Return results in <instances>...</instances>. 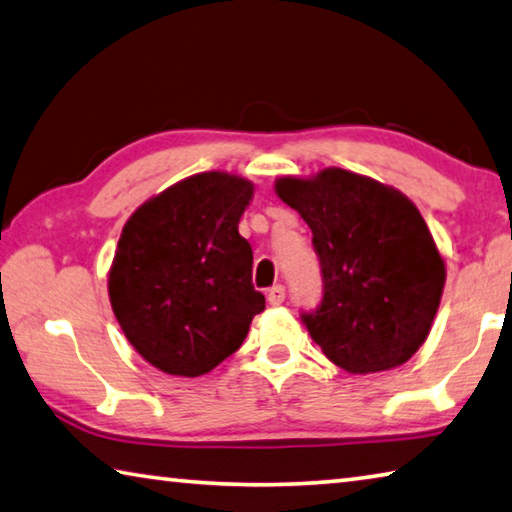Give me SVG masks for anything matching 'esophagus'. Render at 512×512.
<instances>
[{"instance_id":"34e87169","label":"esophagus","mask_w":512,"mask_h":512,"mask_svg":"<svg viewBox=\"0 0 512 512\" xmlns=\"http://www.w3.org/2000/svg\"><path fill=\"white\" fill-rule=\"evenodd\" d=\"M267 301H270V306H281V303L285 301L283 285H274V288L267 290Z\"/></svg>"}]
</instances>
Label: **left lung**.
<instances>
[{
	"mask_svg": "<svg viewBox=\"0 0 512 512\" xmlns=\"http://www.w3.org/2000/svg\"><path fill=\"white\" fill-rule=\"evenodd\" d=\"M276 195L312 229L324 299L303 312L330 362L366 375L405 364L432 330L445 261L416 204L344 168L276 179Z\"/></svg>",
	"mask_w": 512,
	"mask_h": 512,
	"instance_id": "1",
	"label": "left lung"
}]
</instances>
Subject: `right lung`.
Here are the masks:
<instances>
[{
	"instance_id": "right-lung-1",
	"label": "right lung",
	"mask_w": 512,
	"mask_h": 512,
	"mask_svg": "<svg viewBox=\"0 0 512 512\" xmlns=\"http://www.w3.org/2000/svg\"><path fill=\"white\" fill-rule=\"evenodd\" d=\"M254 184L209 170L150 197L130 215L107 276L123 335L168 375L197 378L245 342L265 310L251 285V245L238 233Z\"/></svg>"
}]
</instances>
